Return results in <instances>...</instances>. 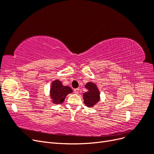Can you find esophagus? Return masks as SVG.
I'll use <instances>...</instances> for the list:
<instances>
[{
  "label": "esophagus",
  "mask_w": 154,
  "mask_h": 154,
  "mask_svg": "<svg viewBox=\"0 0 154 154\" xmlns=\"http://www.w3.org/2000/svg\"><path fill=\"white\" fill-rule=\"evenodd\" d=\"M79 91H80V89H79V88H75V89L74 90V93H75V94H78V93H79Z\"/></svg>",
  "instance_id": "34e87169"
}]
</instances>
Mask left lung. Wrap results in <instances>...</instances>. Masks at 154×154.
<instances>
[{
    "instance_id": "8db88e82",
    "label": "left lung",
    "mask_w": 154,
    "mask_h": 154,
    "mask_svg": "<svg viewBox=\"0 0 154 154\" xmlns=\"http://www.w3.org/2000/svg\"><path fill=\"white\" fill-rule=\"evenodd\" d=\"M88 91L83 94L84 103L88 107L93 106L100 100V92L96 85L92 82H88L85 85Z\"/></svg>"
}]
</instances>
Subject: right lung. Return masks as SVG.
<instances>
[{"instance_id": "add662e5", "label": "right lung", "mask_w": 154, "mask_h": 154, "mask_svg": "<svg viewBox=\"0 0 154 154\" xmlns=\"http://www.w3.org/2000/svg\"><path fill=\"white\" fill-rule=\"evenodd\" d=\"M72 92L71 88L68 86H63L60 80H55L52 83L51 87V97L53 102L56 104L62 103L65 97L68 94Z\"/></svg>"}]
</instances>
